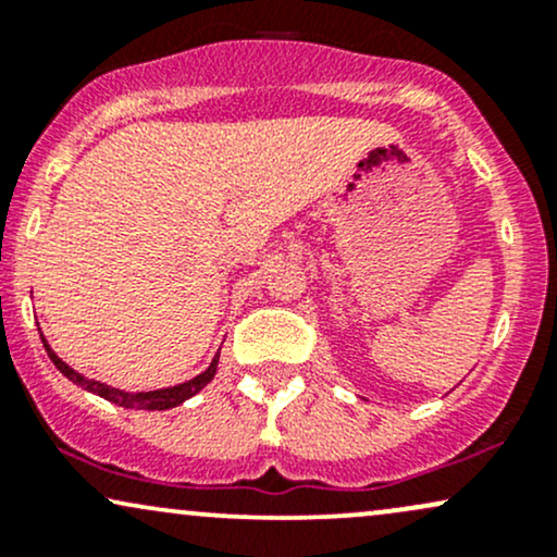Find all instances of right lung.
<instances>
[{
  "label": "right lung",
  "instance_id": "right-lung-1",
  "mask_svg": "<svg viewBox=\"0 0 557 557\" xmlns=\"http://www.w3.org/2000/svg\"><path fill=\"white\" fill-rule=\"evenodd\" d=\"M41 343H44V348H47L49 359H52L54 367L60 369V372L65 374L70 382H75V385H78V387L88 389V393L99 395V398L114 403V406L136 408V411H168V408L181 406V403H185L188 398H194L196 393H201V389L214 380L216 363H220V354H216L214 359H212V363H209L207 372H201L198 376H194V380L181 382V385H175V387L149 389V393H125V389H117V387H112V385H104V382L88 380V376L78 374L73 367H67V363L62 361L52 348H49V343L44 341V335H41Z\"/></svg>",
  "mask_w": 557,
  "mask_h": 557
}]
</instances>
